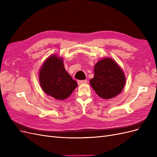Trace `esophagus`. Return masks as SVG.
I'll return each instance as SVG.
<instances>
[{"instance_id": "obj_1", "label": "esophagus", "mask_w": 157, "mask_h": 157, "mask_svg": "<svg viewBox=\"0 0 157 157\" xmlns=\"http://www.w3.org/2000/svg\"><path fill=\"white\" fill-rule=\"evenodd\" d=\"M87 83V80H78V84H86Z\"/></svg>"}]
</instances>
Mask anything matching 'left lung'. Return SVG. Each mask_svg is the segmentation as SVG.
<instances>
[{
    "label": "left lung",
    "instance_id": "1",
    "mask_svg": "<svg viewBox=\"0 0 157 157\" xmlns=\"http://www.w3.org/2000/svg\"><path fill=\"white\" fill-rule=\"evenodd\" d=\"M124 73L115 61L104 58L94 67V77L90 83L99 97L109 99L119 94L125 85Z\"/></svg>",
    "mask_w": 157,
    "mask_h": 157
}]
</instances>
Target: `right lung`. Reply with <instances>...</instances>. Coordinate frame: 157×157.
Here are the masks:
<instances>
[{
  "label": "right lung",
  "mask_w": 157,
  "mask_h": 157,
  "mask_svg": "<svg viewBox=\"0 0 157 157\" xmlns=\"http://www.w3.org/2000/svg\"><path fill=\"white\" fill-rule=\"evenodd\" d=\"M39 81L46 94L59 100L67 98L78 85L65 71L63 59L56 55L49 57L42 66Z\"/></svg>",
  "instance_id": "obj_1"
}]
</instances>
